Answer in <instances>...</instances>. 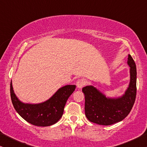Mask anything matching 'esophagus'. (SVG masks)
Returning a JSON list of instances; mask_svg holds the SVG:
<instances>
[{
    "instance_id": "obj_1",
    "label": "esophagus",
    "mask_w": 147,
    "mask_h": 147,
    "mask_svg": "<svg viewBox=\"0 0 147 147\" xmlns=\"http://www.w3.org/2000/svg\"><path fill=\"white\" fill-rule=\"evenodd\" d=\"M86 82L85 80H84V79H80V80H78L77 83H76V86H77L78 88H80V89H81V88H83L84 86L86 85Z\"/></svg>"
}]
</instances>
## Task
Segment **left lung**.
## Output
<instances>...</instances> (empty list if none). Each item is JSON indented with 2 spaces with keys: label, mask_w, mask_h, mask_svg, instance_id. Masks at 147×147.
<instances>
[{
  "label": "left lung",
  "mask_w": 147,
  "mask_h": 147,
  "mask_svg": "<svg viewBox=\"0 0 147 147\" xmlns=\"http://www.w3.org/2000/svg\"><path fill=\"white\" fill-rule=\"evenodd\" d=\"M130 83L125 93L118 98H108L93 86L82 88L85 95V114L90 122L108 126L122 121L130 113L136 94V67L131 55H128Z\"/></svg>",
  "instance_id": "1"
}]
</instances>
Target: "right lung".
Wrapping results in <instances>:
<instances>
[{
    "mask_svg": "<svg viewBox=\"0 0 147 147\" xmlns=\"http://www.w3.org/2000/svg\"><path fill=\"white\" fill-rule=\"evenodd\" d=\"M75 85L59 88L49 100L39 104H25L20 101L14 92L11 82L12 103L17 113L29 123L37 126H48L55 124L63 114L66 102L74 92Z\"/></svg>",
    "mask_w": 147,
    "mask_h": 147,
    "instance_id": "right-lung-1",
    "label": "right lung"
}]
</instances>
